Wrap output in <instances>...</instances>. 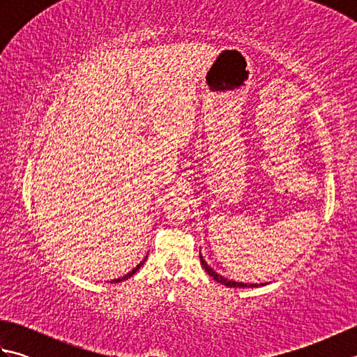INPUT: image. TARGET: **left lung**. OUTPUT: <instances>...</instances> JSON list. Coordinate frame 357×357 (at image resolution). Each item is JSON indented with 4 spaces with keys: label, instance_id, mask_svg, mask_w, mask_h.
<instances>
[{
    "label": "left lung",
    "instance_id": "1",
    "mask_svg": "<svg viewBox=\"0 0 357 357\" xmlns=\"http://www.w3.org/2000/svg\"><path fill=\"white\" fill-rule=\"evenodd\" d=\"M199 259H201V264H202V267L206 268V271L208 273V275L213 278L216 282H219V284H222V285H225V287H234V288H247V287H257V284H244V282H234V280H229L227 278H222L221 275H218V273L210 267V265L206 262V259H204L202 257V255L199 253ZM261 285H265V284H261Z\"/></svg>",
    "mask_w": 357,
    "mask_h": 357
}]
</instances>
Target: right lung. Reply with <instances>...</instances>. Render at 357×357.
Instances as JSON below:
<instances>
[{"mask_svg": "<svg viewBox=\"0 0 357 357\" xmlns=\"http://www.w3.org/2000/svg\"><path fill=\"white\" fill-rule=\"evenodd\" d=\"M144 262H146V259H144V261H142L141 264H138V265H136V267H135V268H133L132 271H128L126 276H123V278H118V279H113V280H112V282H123V280H126V279H128V278H132V276L135 275V273H136V271H138V270L141 268V265H142Z\"/></svg>", "mask_w": 357, "mask_h": 357, "instance_id": "1", "label": "right lung"}]
</instances>
